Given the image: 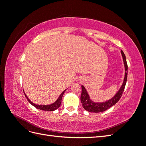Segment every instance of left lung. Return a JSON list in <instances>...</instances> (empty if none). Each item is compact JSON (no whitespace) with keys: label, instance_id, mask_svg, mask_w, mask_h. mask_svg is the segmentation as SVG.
Returning <instances> with one entry per match:
<instances>
[{"label":"left lung","instance_id":"8db88e82","mask_svg":"<svg viewBox=\"0 0 146 146\" xmlns=\"http://www.w3.org/2000/svg\"><path fill=\"white\" fill-rule=\"evenodd\" d=\"M121 53L122 56L123 62L125 68L124 78H123V80L121 86L113 98L107 101L103 102H94L93 100H92V99L90 98L89 94L88 93L86 90L85 89V86L83 85H82V94L80 97V100L83 105V108L86 110V111L91 113L103 112L115 105L121 98L127 82L128 66L124 53L123 52L122 50H121Z\"/></svg>","mask_w":146,"mask_h":146}]
</instances>
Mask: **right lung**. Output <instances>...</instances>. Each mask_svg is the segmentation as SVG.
I'll list each match as a JSON object with an SVG mask.
<instances>
[{
	"label": "right lung",
	"mask_w": 146,
	"mask_h": 146,
	"mask_svg": "<svg viewBox=\"0 0 146 146\" xmlns=\"http://www.w3.org/2000/svg\"><path fill=\"white\" fill-rule=\"evenodd\" d=\"M67 90H65L62 93H61L60 96L58 97V98L57 99V100L52 104L50 105H36L34 103H33L32 101H31L28 97L27 96V95L25 94V93L24 92V94L26 97V98L27 99V100L29 102V103L30 104H32L33 106H34L35 107H36V108L39 109V110H44V111H54V110L58 109L60 106L61 105V100H62V98H63V96L64 93V92Z\"/></svg>",
	"instance_id": "obj_1"
}]
</instances>
